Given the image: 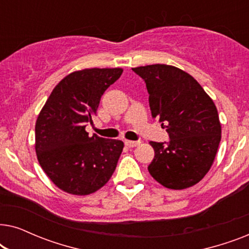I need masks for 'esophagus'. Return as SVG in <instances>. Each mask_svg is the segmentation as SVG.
Masks as SVG:
<instances>
[{"label":"esophagus","instance_id":"obj_1","mask_svg":"<svg viewBox=\"0 0 249 249\" xmlns=\"http://www.w3.org/2000/svg\"><path fill=\"white\" fill-rule=\"evenodd\" d=\"M124 144H125V146H128V147H136V146H138L141 142H134V141H125Z\"/></svg>","mask_w":249,"mask_h":249}]
</instances>
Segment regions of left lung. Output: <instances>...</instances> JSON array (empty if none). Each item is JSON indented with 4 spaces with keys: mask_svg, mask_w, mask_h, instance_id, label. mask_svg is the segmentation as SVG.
Returning <instances> with one entry per match:
<instances>
[{
    "mask_svg": "<svg viewBox=\"0 0 249 249\" xmlns=\"http://www.w3.org/2000/svg\"><path fill=\"white\" fill-rule=\"evenodd\" d=\"M146 83L153 118L168 131V142H151L155 155L148 172L169 189H186L212 166L221 141L215 104L189 73L168 64L132 68Z\"/></svg>",
    "mask_w": 249,
    "mask_h": 249,
    "instance_id": "obj_1",
    "label": "left lung"
}]
</instances>
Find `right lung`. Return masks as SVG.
I'll return each instance as SVG.
<instances>
[{
  "label": "right lung",
  "mask_w": 249,
  "mask_h": 249,
  "mask_svg": "<svg viewBox=\"0 0 249 249\" xmlns=\"http://www.w3.org/2000/svg\"><path fill=\"white\" fill-rule=\"evenodd\" d=\"M121 68L74 71L54 87L35 125V149L40 166L57 188L72 195L97 192L117 168L124 142L88 136L104 91Z\"/></svg>",
  "instance_id": "1"
}]
</instances>
